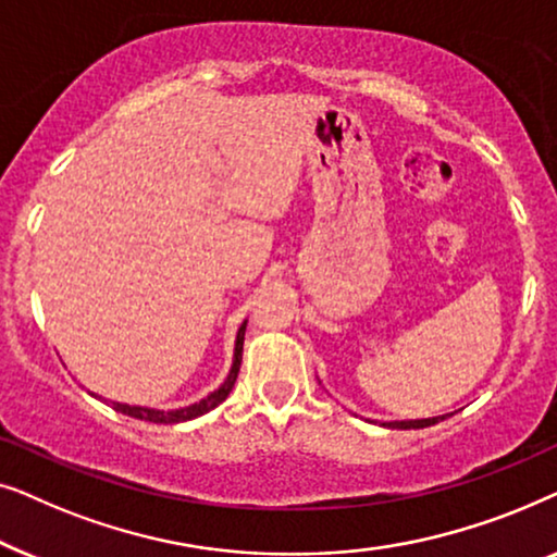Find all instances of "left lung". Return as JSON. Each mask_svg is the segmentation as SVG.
<instances>
[{"instance_id":"1","label":"left lung","mask_w":557,"mask_h":557,"mask_svg":"<svg viewBox=\"0 0 557 557\" xmlns=\"http://www.w3.org/2000/svg\"><path fill=\"white\" fill-rule=\"evenodd\" d=\"M446 416H436V418H418V421H387L383 425L387 429H403V431H410V429H429V425L444 421Z\"/></svg>"}]
</instances>
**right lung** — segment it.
Instances as JSON below:
<instances>
[{
	"instance_id": "1",
	"label": "right lung",
	"mask_w": 557,
	"mask_h": 557,
	"mask_svg": "<svg viewBox=\"0 0 557 557\" xmlns=\"http://www.w3.org/2000/svg\"><path fill=\"white\" fill-rule=\"evenodd\" d=\"M246 324H240L238 334H235V349H233V364H231V372H227L225 383L218 387V391H212L208 398H202L200 403H193V406H185V408H177V410H157V408H144V406H128V403H111L113 410H119V413L124 416H132V418H139V421H149V423H182V421H193V418L208 413V410L218 408L220 403H223L227 395H231L233 385H235V377H238L240 372V360H243V339H246Z\"/></svg>"
}]
</instances>
